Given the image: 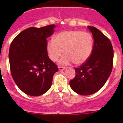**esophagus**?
<instances>
[{
  "label": "esophagus",
  "instance_id": "1",
  "mask_svg": "<svg viewBox=\"0 0 123 123\" xmlns=\"http://www.w3.org/2000/svg\"><path fill=\"white\" fill-rule=\"evenodd\" d=\"M59 70L60 71H62V70H64V69H66V68L65 67H59Z\"/></svg>",
  "mask_w": 123,
  "mask_h": 123
}]
</instances>
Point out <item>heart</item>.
I'll return each instance as SVG.
<instances>
[{"mask_svg": "<svg viewBox=\"0 0 123 123\" xmlns=\"http://www.w3.org/2000/svg\"><path fill=\"white\" fill-rule=\"evenodd\" d=\"M94 41L91 34L81 30L62 31L54 37L53 41L47 44L49 58L56 61L64 51L65 55L60 60L62 65H68L73 62L75 65L85 62L92 52Z\"/></svg>", "mask_w": 123, "mask_h": 123, "instance_id": "b5f03b06", "label": "heart"}]
</instances>
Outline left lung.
<instances>
[{
	"mask_svg": "<svg viewBox=\"0 0 123 123\" xmlns=\"http://www.w3.org/2000/svg\"><path fill=\"white\" fill-rule=\"evenodd\" d=\"M87 27L92 33L93 48L87 60L74 68L75 76L69 81L71 89L81 95H90L99 90L113 67L114 51L110 40L95 27Z\"/></svg>",
	"mask_w": 123,
	"mask_h": 123,
	"instance_id": "1",
	"label": "left lung"
}]
</instances>
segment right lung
<instances>
[{
  "mask_svg": "<svg viewBox=\"0 0 123 123\" xmlns=\"http://www.w3.org/2000/svg\"><path fill=\"white\" fill-rule=\"evenodd\" d=\"M55 25L30 27L12 40L9 51L11 75L17 86L25 94L37 96L50 88L58 66L49 59L47 38L52 35Z\"/></svg>",
  "mask_w": 123,
  "mask_h": 123,
  "instance_id": "obj_1",
  "label": "right lung"
}]
</instances>
